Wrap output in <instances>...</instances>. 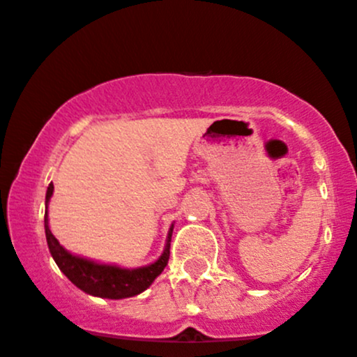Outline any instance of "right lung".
<instances>
[{
	"instance_id": "add662e5",
	"label": "right lung",
	"mask_w": 357,
	"mask_h": 357,
	"mask_svg": "<svg viewBox=\"0 0 357 357\" xmlns=\"http://www.w3.org/2000/svg\"><path fill=\"white\" fill-rule=\"evenodd\" d=\"M52 193H54V185L50 183L47 188V197H45V235H47V244L48 249H50L52 258L55 259L61 272L76 288H79L82 291L89 293L92 296H99V298H129V296H136L143 293L146 288H150L151 282L162 274V271H164L169 261V255H171L169 249H171V237L174 225L169 228L164 252L151 265L139 266V268H122V266L116 265H102V263H96L92 259L71 255V252L66 251L59 244V241L50 231L47 218V207Z\"/></svg>"
}]
</instances>
